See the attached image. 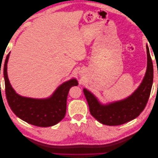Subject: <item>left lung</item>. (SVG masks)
Returning <instances> with one entry per match:
<instances>
[{
    "mask_svg": "<svg viewBox=\"0 0 158 158\" xmlns=\"http://www.w3.org/2000/svg\"><path fill=\"white\" fill-rule=\"evenodd\" d=\"M147 70L142 83L132 94L120 101L103 105L89 90L84 88L92 115L103 125H121L136 118L144 109L149 99L154 78L152 60L146 45Z\"/></svg>",
    "mask_w": 158,
    "mask_h": 158,
    "instance_id": "left-lung-1",
    "label": "left lung"
}]
</instances>
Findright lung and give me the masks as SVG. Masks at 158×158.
Returning <instances> with one entry per match:
<instances>
[{
	"label": "right lung",
	"mask_w": 158,
	"mask_h": 158,
	"mask_svg": "<svg viewBox=\"0 0 158 158\" xmlns=\"http://www.w3.org/2000/svg\"><path fill=\"white\" fill-rule=\"evenodd\" d=\"M10 53L4 62L3 74L6 96L12 111L22 120L37 127H48L59 123L65 116L69 89L74 85H78V81L74 78L64 82L48 98L34 99L21 96L12 88L8 78L7 63Z\"/></svg>",
	"instance_id": "1"
}]
</instances>
